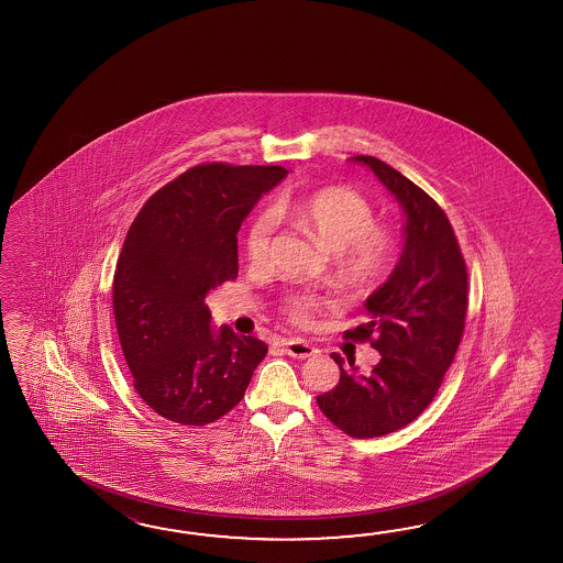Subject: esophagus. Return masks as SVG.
Returning a JSON list of instances; mask_svg holds the SVG:
<instances>
[{
    "mask_svg": "<svg viewBox=\"0 0 563 563\" xmlns=\"http://www.w3.org/2000/svg\"><path fill=\"white\" fill-rule=\"evenodd\" d=\"M284 347H286L287 356H291V358H311L318 352L316 347L303 340H286Z\"/></svg>",
    "mask_w": 563,
    "mask_h": 563,
    "instance_id": "34e87169",
    "label": "esophagus"
}]
</instances>
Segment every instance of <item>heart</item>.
Here are the masks:
<instances>
[{
    "label": "heart",
    "instance_id": "obj_1",
    "mask_svg": "<svg viewBox=\"0 0 563 563\" xmlns=\"http://www.w3.org/2000/svg\"><path fill=\"white\" fill-rule=\"evenodd\" d=\"M277 216L294 219L334 250L338 272L350 286H372L395 264L398 250L395 229L376 223L368 199L350 187H323L286 199L277 207ZM277 216L267 209L250 221L245 253L253 264L265 262L276 235ZM325 303L328 299L316 291H298L284 299L282 310L291 322L306 325Z\"/></svg>",
    "mask_w": 563,
    "mask_h": 563
}]
</instances>
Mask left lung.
<instances>
[{"instance_id": "left-lung-1", "label": "left lung", "mask_w": 563, "mask_h": 563, "mask_svg": "<svg viewBox=\"0 0 563 563\" xmlns=\"http://www.w3.org/2000/svg\"><path fill=\"white\" fill-rule=\"evenodd\" d=\"M374 170L407 213V241L393 276L366 299L371 322L344 332L371 342L380 362L358 374L354 360L332 354L340 383L318 407L340 431L374 439L419 419L443 384L465 332L468 276L455 231L441 205L376 156H352Z\"/></svg>"}]
</instances>
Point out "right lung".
I'll use <instances>...</instances> for the list:
<instances>
[{"label":"right lung","mask_w":563,"mask_h":563,"mask_svg":"<svg viewBox=\"0 0 563 563\" xmlns=\"http://www.w3.org/2000/svg\"><path fill=\"white\" fill-rule=\"evenodd\" d=\"M269 165L205 163L185 170L132 221L112 282V308L132 386L156 415L205 427L238 407L267 344L211 332L205 296L240 272L238 231L286 177Z\"/></svg>","instance_id":"1"}]
</instances>
